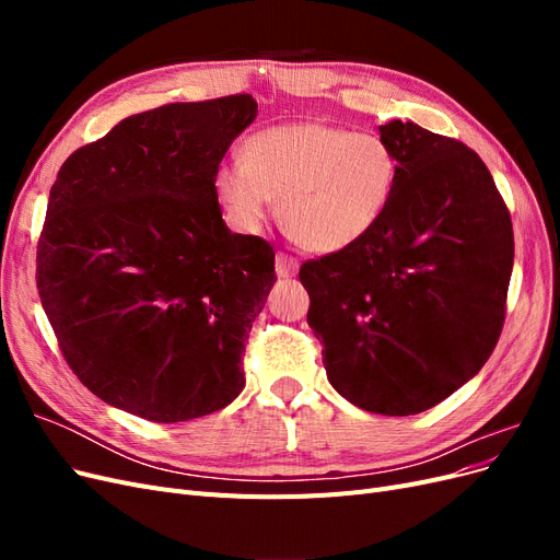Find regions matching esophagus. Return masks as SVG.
<instances>
[{
	"mask_svg": "<svg viewBox=\"0 0 560 560\" xmlns=\"http://www.w3.org/2000/svg\"><path fill=\"white\" fill-rule=\"evenodd\" d=\"M276 273H278V278H294L299 273V259L290 257V254H284V252H278Z\"/></svg>",
	"mask_w": 560,
	"mask_h": 560,
	"instance_id": "1",
	"label": "esophagus"
}]
</instances>
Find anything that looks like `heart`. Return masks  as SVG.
I'll return each mask as SVG.
<instances>
[{
    "label": "heart",
    "mask_w": 560,
    "mask_h": 560,
    "mask_svg": "<svg viewBox=\"0 0 560 560\" xmlns=\"http://www.w3.org/2000/svg\"><path fill=\"white\" fill-rule=\"evenodd\" d=\"M397 184V159L378 135L329 124L254 132L243 161L219 165L214 191L235 226L257 231L280 198V219L311 252H341L376 229Z\"/></svg>",
    "instance_id": "heart-1"
}]
</instances>
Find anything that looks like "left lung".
<instances>
[{"label":"left lung","mask_w":560,"mask_h":560,"mask_svg":"<svg viewBox=\"0 0 560 560\" xmlns=\"http://www.w3.org/2000/svg\"><path fill=\"white\" fill-rule=\"evenodd\" d=\"M393 200L366 238L299 270L334 389L371 413L451 397L493 352L514 266L512 217L469 147L411 121L378 128Z\"/></svg>","instance_id":"1"}]
</instances>
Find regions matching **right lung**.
<instances>
[{
  "instance_id": "1",
  "label": "right lung",
  "mask_w": 560,
  "mask_h": 560,
  "mask_svg": "<svg viewBox=\"0 0 560 560\" xmlns=\"http://www.w3.org/2000/svg\"><path fill=\"white\" fill-rule=\"evenodd\" d=\"M254 118L252 95L135 114L77 149L50 186L42 306L67 364L116 409L182 422L243 393L276 252L231 233L214 175Z\"/></svg>"
}]
</instances>
